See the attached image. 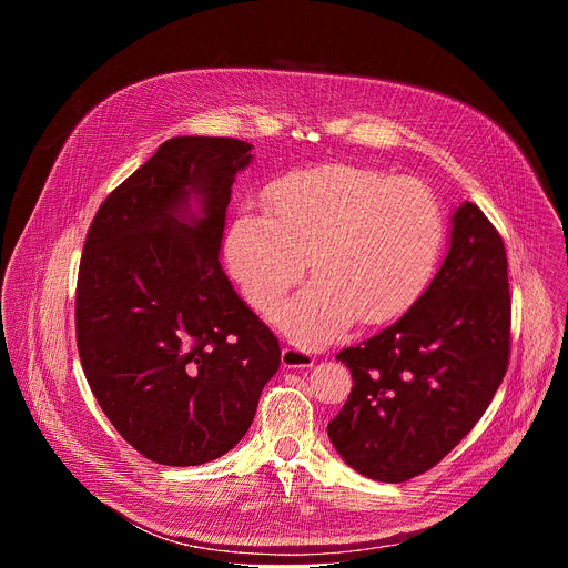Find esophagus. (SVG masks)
Returning a JSON list of instances; mask_svg holds the SVG:
<instances>
[{
  "label": "esophagus",
  "mask_w": 568,
  "mask_h": 568,
  "mask_svg": "<svg viewBox=\"0 0 568 568\" xmlns=\"http://www.w3.org/2000/svg\"><path fill=\"white\" fill-rule=\"evenodd\" d=\"M281 362L285 368H310L314 364V355L296 344H290L283 348Z\"/></svg>",
  "instance_id": "34e87169"
}]
</instances>
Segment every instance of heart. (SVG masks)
<instances>
[{
  "label": "heart",
  "mask_w": 568,
  "mask_h": 568,
  "mask_svg": "<svg viewBox=\"0 0 568 568\" xmlns=\"http://www.w3.org/2000/svg\"><path fill=\"white\" fill-rule=\"evenodd\" d=\"M443 215L425 184L328 164L296 171L267 191V213L242 209L226 237V263L242 294L270 312L303 276L316 281L276 310L303 346L331 342L355 316L382 323L429 287L443 252Z\"/></svg>",
  "instance_id": "heart-1"
}]
</instances>
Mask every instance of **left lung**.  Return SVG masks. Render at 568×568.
<instances>
[{"instance_id":"left-lung-1","label":"left lung","mask_w":568,"mask_h":568,"mask_svg":"<svg viewBox=\"0 0 568 568\" xmlns=\"http://www.w3.org/2000/svg\"><path fill=\"white\" fill-rule=\"evenodd\" d=\"M513 296L501 233L465 202L425 294L393 326L344 348L353 388L328 436L359 474L404 483L480 420L508 371Z\"/></svg>"}]
</instances>
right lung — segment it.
<instances>
[{"mask_svg": "<svg viewBox=\"0 0 568 568\" xmlns=\"http://www.w3.org/2000/svg\"><path fill=\"white\" fill-rule=\"evenodd\" d=\"M252 145L173 136L97 211L75 285V342L114 429L189 467L247 434L281 346L220 267L231 184ZM197 194L203 217L187 215Z\"/></svg>", "mask_w": 568, "mask_h": 568, "instance_id": "1", "label": "right lung"}]
</instances>
